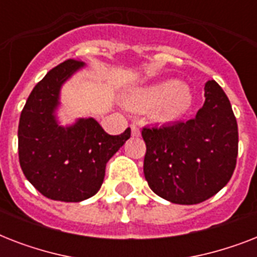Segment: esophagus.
Instances as JSON below:
<instances>
[{"label":"esophagus","mask_w":257,"mask_h":257,"mask_svg":"<svg viewBox=\"0 0 257 257\" xmlns=\"http://www.w3.org/2000/svg\"><path fill=\"white\" fill-rule=\"evenodd\" d=\"M131 131H132V136H140V129H139L137 125H131Z\"/></svg>","instance_id":"34e87169"}]
</instances>
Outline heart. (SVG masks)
Segmentation results:
<instances>
[{
	"label": "heart",
	"instance_id": "b5f03b06",
	"mask_svg": "<svg viewBox=\"0 0 257 257\" xmlns=\"http://www.w3.org/2000/svg\"><path fill=\"white\" fill-rule=\"evenodd\" d=\"M137 108H156V114L164 121H176L189 110L192 93L187 85L176 81H161L137 90L133 96Z\"/></svg>",
	"mask_w": 257,
	"mask_h": 257
}]
</instances>
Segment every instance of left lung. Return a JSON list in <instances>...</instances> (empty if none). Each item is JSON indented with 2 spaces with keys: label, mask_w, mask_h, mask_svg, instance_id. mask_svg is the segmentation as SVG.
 I'll list each match as a JSON object with an SVG mask.
<instances>
[{
  "label": "left lung",
  "mask_w": 257,
  "mask_h": 257,
  "mask_svg": "<svg viewBox=\"0 0 257 257\" xmlns=\"http://www.w3.org/2000/svg\"><path fill=\"white\" fill-rule=\"evenodd\" d=\"M204 90L205 102L195 118L141 131L145 180L171 203L205 201L227 185L235 171L239 132L231 102L213 80Z\"/></svg>",
  "instance_id": "obj_1"
}]
</instances>
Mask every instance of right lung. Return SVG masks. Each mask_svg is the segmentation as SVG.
<instances>
[{"instance_id":"right-lung-1","label":"right lung","mask_w":257,"mask_h":257,"mask_svg":"<svg viewBox=\"0 0 257 257\" xmlns=\"http://www.w3.org/2000/svg\"><path fill=\"white\" fill-rule=\"evenodd\" d=\"M84 66L66 60L34 86L18 124V159L24 175L50 200L78 203L96 195L104 181L109 159L131 137V128L110 136L94 118H80L60 126L54 112L60 89Z\"/></svg>"}]
</instances>
